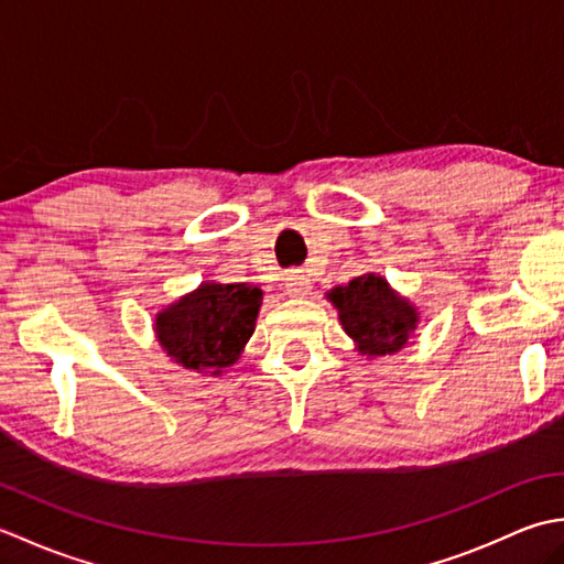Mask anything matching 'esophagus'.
Instances as JSON below:
<instances>
[{
    "mask_svg": "<svg viewBox=\"0 0 564 564\" xmlns=\"http://www.w3.org/2000/svg\"><path fill=\"white\" fill-rule=\"evenodd\" d=\"M307 291H310V281L305 279V275L291 273L289 279H285V293H289L291 297H301V295H307Z\"/></svg>",
    "mask_w": 564,
    "mask_h": 564,
    "instance_id": "1",
    "label": "esophagus"
}]
</instances>
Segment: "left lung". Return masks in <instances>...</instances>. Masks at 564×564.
Returning a JSON list of instances; mask_svg holds the SVG:
<instances>
[{
  "mask_svg": "<svg viewBox=\"0 0 564 564\" xmlns=\"http://www.w3.org/2000/svg\"><path fill=\"white\" fill-rule=\"evenodd\" d=\"M346 334L368 356L400 351L416 325V310L390 291L380 275H356L349 285L329 293Z\"/></svg>",
  "mask_w": 564,
  "mask_h": 564,
  "instance_id": "obj_1",
  "label": "left lung"
}]
</instances>
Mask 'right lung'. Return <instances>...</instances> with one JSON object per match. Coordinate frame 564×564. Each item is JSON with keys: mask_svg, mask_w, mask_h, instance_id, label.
<instances>
[{"mask_svg": "<svg viewBox=\"0 0 564 564\" xmlns=\"http://www.w3.org/2000/svg\"><path fill=\"white\" fill-rule=\"evenodd\" d=\"M261 291L247 283H203L158 315V339L176 364L198 373L232 366L254 334Z\"/></svg>", "mask_w": 564, "mask_h": 564, "instance_id": "1", "label": "right lung"}]
</instances>
